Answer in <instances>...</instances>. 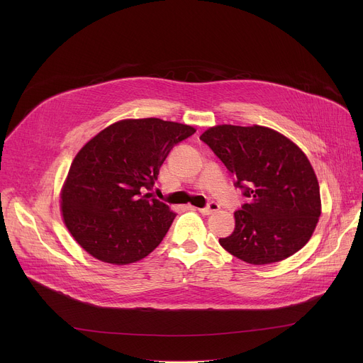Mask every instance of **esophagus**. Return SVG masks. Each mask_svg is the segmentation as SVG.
<instances>
[{
  "label": "esophagus",
  "instance_id": "1",
  "mask_svg": "<svg viewBox=\"0 0 363 363\" xmlns=\"http://www.w3.org/2000/svg\"><path fill=\"white\" fill-rule=\"evenodd\" d=\"M220 210V203L216 202V201H210L208 203H206V206H203V208H199L198 211L203 216H210L213 214L214 211H218Z\"/></svg>",
  "mask_w": 363,
  "mask_h": 363
}]
</instances>
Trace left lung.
<instances>
[{"instance_id":"left-lung-1","label":"left lung","mask_w":363,"mask_h":363,"mask_svg":"<svg viewBox=\"0 0 363 363\" xmlns=\"http://www.w3.org/2000/svg\"><path fill=\"white\" fill-rule=\"evenodd\" d=\"M248 198L235 228L220 244L240 260L262 266L284 260L312 237L320 217L316 174L301 149L264 126L220 125L201 138Z\"/></svg>"}]
</instances>
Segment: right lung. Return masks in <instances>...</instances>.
Here are the masks:
<instances>
[{
  "label": "right lung",
  "mask_w": 363,
  "mask_h": 363,
  "mask_svg": "<svg viewBox=\"0 0 363 363\" xmlns=\"http://www.w3.org/2000/svg\"><path fill=\"white\" fill-rule=\"evenodd\" d=\"M194 133L192 126L157 118L126 119L80 149L62 191V211L90 255L123 266L161 244L177 214L145 192L172 147Z\"/></svg>",
  "instance_id": "1"
}]
</instances>
